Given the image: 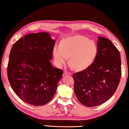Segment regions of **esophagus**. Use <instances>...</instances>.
<instances>
[{
    "mask_svg": "<svg viewBox=\"0 0 129 129\" xmlns=\"http://www.w3.org/2000/svg\"><path fill=\"white\" fill-rule=\"evenodd\" d=\"M72 75V73L69 72L68 71H64V75Z\"/></svg>",
    "mask_w": 129,
    "mask_h": 129,
    "instance_id": "1",
    "label": "esophagus"
}]
</instances>
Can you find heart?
<instances>
[{
    "label": "heart",
    "mask_w": 129,
    "mask_h": 129,
    "mask_svg": "<svg viewBox=\"0 0 129 129\" xmlns=\"http://www.w3.org/2000/svg\"><path fill=\"white\" fill-rule=\"evenodd\" d=\"M97 44L83 36H76L64 40L61 46H54L53 54L58 67L66 64L70 57V63L74 69L82 71L88 68L97 54Z\"/></svg>",
    "instance_id": "1"
}]
</instances>
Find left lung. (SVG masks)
<instances>
[{"label": "left lung", "mask_w": 129, "mask_h": 129, "mask_svg": "<svg viewBox=\"0 0 129 129\" xmlns=\"http://www.w3.org/2000/svg\"><path fill=\"white\" fill-rule=\"evenodd\" d=\"M98 51L93 64L75 73L74 92L87 107H95L108 100L116 91L121 76L119 51L111 40L98 37Z\"/></svg>", "instance_id": "1"}]
</instances>
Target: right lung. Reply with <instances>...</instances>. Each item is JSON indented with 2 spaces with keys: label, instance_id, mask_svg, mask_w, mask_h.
Returning a JSON list of instances; mask_svg holds the SVG:
<instances>
[{
  "label": "right lung",
  "instance_id": "right-lung-1",
  "mask_svg": "<svg viewBox=\"0 0 129 129\" xmlns=\"http://www.w3.org/2000/svg\"><path fill=\"white\" fill-rule=\"evenodd\" d=\"M55 40L47 32L30 34L11 48L7 76L18 97L29 104L40 106L53 99L62 78V70L51 64Z\"/></svg>",
  "mask_w": 129,
  "mask_h": 129
}]
</instances>
